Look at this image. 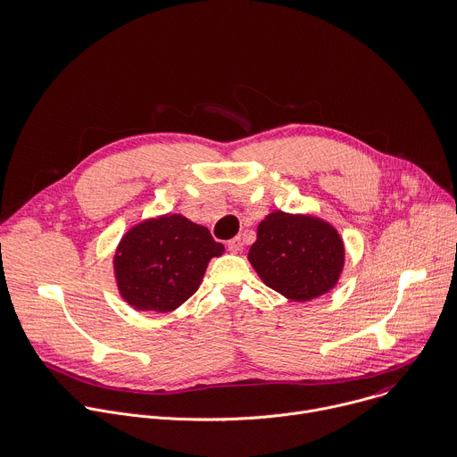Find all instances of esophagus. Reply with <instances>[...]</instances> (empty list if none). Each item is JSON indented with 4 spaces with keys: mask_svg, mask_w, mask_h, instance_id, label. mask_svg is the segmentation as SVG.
<instances>
[{
    "mask_svg": "<svg viewBox=\"0 0 457 457\" xmlns=\"http://www.w3.org/2000/svg\"><path fill=\"white\" fill-rule=\"evenodd\" d=\"M227 248L232 252V254H239V252L243 250V243H241V237H234L227 243Z\"/></svg>",
    "mask_w": 457,
    "mask_h": 457,
    "instance_id": "obj_1",
    "label": "esophagus"
}]
</instances>
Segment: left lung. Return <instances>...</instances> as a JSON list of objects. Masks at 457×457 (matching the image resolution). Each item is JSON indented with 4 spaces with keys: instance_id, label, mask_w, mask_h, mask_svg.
<instances>
[{
    "instance_id": "left-lung-1",
    "label": "left lung",
    "mask_w": 457,
    "mask_h": 457,
    "mask_svg": "<svg viewBox=\"0 0 457 457\" xmlns=\"http://www.w3.org/2000/svg\"><path fill=\"white\" fill-rule=\"evenodd\" d=\"M248 262L262 281L290 301L305 303L330 292L343 272L339 232L312 214L274 211L258 225Z\"/></svg>"
}]
</instances>
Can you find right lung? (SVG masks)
<instances>
[{
  "mask_svg": "<svg viewBox=\"0 0 457 457\" xmlns=\"http://www.w3.org/2000/svg\"><path fill=\"white\" fill-rule=\"evenodd\" d=\"M223 252L207 227L181 214L143 220L116 246L118 292L136 311L172 312L199 288L209 262Z\"/></svg>",
  "mask_w": 457,
  "mask_h": 457,
  "instance_id": "obj_1",
  "label": "right lung"
}]
</instances>
